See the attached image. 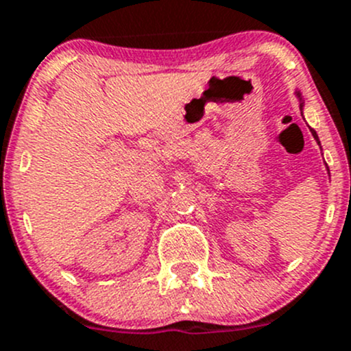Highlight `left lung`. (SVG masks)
Returning a JSON list of instances; mask_svg holds the SVG:
<instances>
[{
	"mask_svg": "<svg viewBox=\"0 0 351 351\" xmlns=\"http://www.w3.org/2000/svg\"><path fill=\"white\" fill-rule=\"evenodd\" d=\"M295 96H297L298 103H300V111H304V106H305V104H304V97H302V93H300V90L295 89ZM308 128H311V127H308ZM311 134H312V137L315 138V142H317V144L321 145V141H319V137H317V132H315L314 128H311ZM321 151H322V149H321ZM326 166H328V165H326ZM328 173H329V168H328Z\"/></svg>",
	"mask_w": 351,
	"mask_h": 351,
	"instance_id": "1",
	"label": "left lung"
}]
</instances>
